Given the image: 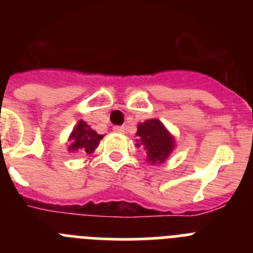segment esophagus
Returning <instances> with one entry per match:
<instances>
[{
  "instance_id": "34e87169",
  "label": "esophagus",
  "mask_w": 253,
  "mask_h": 253,
  "mask_svg": "<svg viewBox=\"0 0 253 253\" xmlns=\"http://www.w3.org/2000/svg\"><path fill=\"white\" fill-rule=\"evenodd\" d=\"M114 131H116V133H124L125 126H114Z\"/></svg>"
}]
</instances>
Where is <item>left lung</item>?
Returning a JSON list of instances; mask_svg holds the SVG:
<instances>
[{
    "mask_svg": "<svg viewBox=\"0 0 253 253\" xmlns=\"http://www.w3.org/2000/svg\"><path fill=\"white\" fill-rule=\"evenodd\" d=\"M135 146L142 147L147 153V162L161 165L176 147L175 137L158 119H148L139 123L135 133Z\"/></svg>",
    "mask_w": 253,
    "mask_h": 253,
    "instance_id": "1",
    "label": "left lung"
}]
</instances>
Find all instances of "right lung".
Returning <instances> with one entry per match:
<instances>
[{
  "instance_id": "right-lung-1",
  "label": "right lung",
  "mask_w": 253,
  "mask_h": 253,
  "mask_svg": "<svg viewBox=\"0 0 253 253\" xmlns=\"http://www.w3.org/2000/svg\"><path fill=\"white\" fill-rule=\"evenodd\" d=\"M104 135L96 133L90 125L84 120H80L75 125L73 130L68 137V152L71 153H87L91 154L99 147L100 140Z\"/></svg>"
}]
</instances>
